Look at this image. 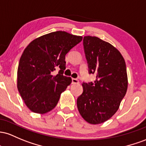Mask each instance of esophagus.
Wrapping results in <instances>:
<instances>
[{"mask_svg":"<svg viewBox=\"0 0 146 146\" xmlns=\"http://www.w3.org/2000/svg\"><path fill=\"white\" fill-rule=\"evenodd\" d=\"M72 83L73 84H75V83H78L79 82H78V80L76 79V78H72Z\"/></svg>","mask_w":146,"mask_h":146,"instance_id":"obj_1","label":"esophagus"}]
</instances>
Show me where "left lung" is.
<instances>
[{
    "instance_id": "obj_1",
    "label": "left lung",
    "mask_w": 146,
    "mask_h": 146,
    "mask_svg": "<svg viewBox=\"0 0 146 146\" xmlns=\"http://www.w3.org/2000/svg\"><path fill=\"white\" fill-rule=\"evenodd\" d=\"M83 47L89 74L94 83H83L77 99L82 117L91 124L106 121L115 114L127 89L125 62L117 49L96 36L83 38Z\"/></svg>"
}]
</instances>
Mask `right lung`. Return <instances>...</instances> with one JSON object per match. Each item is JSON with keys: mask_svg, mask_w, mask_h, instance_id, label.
Listing matches in <instances>:
<instances>
[{"mask_svg": "<svg viewBox=\"0 0 146 146\" xmlns=\"http://www.w3.org/2000/svg\"><path fill=\"white\" fill-rule=\"evenodd\" d=\"M82 36L57 31L38 38L25 49L19 60L17 88L27 108L45 114L58 104L72 79L63 75L65 55ZM60 68L55 76L53 72Z\"/></svg>", "mask_w": 146, "mask_h": 146, "instance_id": "obj_1", "label": "right lung"}]
</instances>
